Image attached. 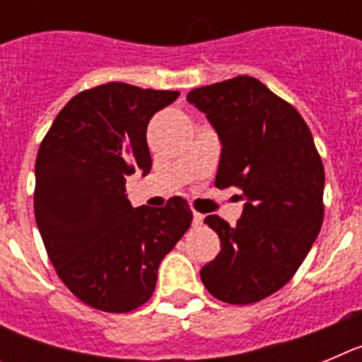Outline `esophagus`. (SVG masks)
<instances>
[{
  "mask_svg": "<svg viewBox=\"0 0 362 362\" xmlns=\"http://www.w3.org/2000/svg\"><path fill=\"white\" fill-rule=\"evenodd\" d=\"M203 219H204L203 214L194 212V219H192V223H194V226H199V225H203Z\"/></svg>",
  "mask_w": 362,
  "mask_h": 362,
  "instance_id": "obj_1",
  "label": "esophagus"
}]
</instances>
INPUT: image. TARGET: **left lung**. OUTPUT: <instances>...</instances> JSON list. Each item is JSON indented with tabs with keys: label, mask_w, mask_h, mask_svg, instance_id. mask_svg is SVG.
<instances>
[{
	"label": "left lung",
	"mask_w": 362,
	"mask_h": 362,
	"mask_svg": "<svg viewBox=\"0 0 362 362\" xmlns=\"http://www.w3.org/2000/svg\"><path fill=\"white\" fill-rule=\"evenodd\" d=\"M221 139L216 187L243 192L238 225L219 216L204 223L221 252L201 268L216 299L252 305L288 283L308 255L325 217V168L296 107L250 76L188 92Z\"/></svg>",
	"instance_id": "1"
}]
</instances>
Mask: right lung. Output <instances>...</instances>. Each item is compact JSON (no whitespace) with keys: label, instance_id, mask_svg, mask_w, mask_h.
Masks as SVG:
<instances>
[{"label":"right lung","instance_id":"right-lung-1","mask_svg":"<svg viewBox=\"0 0 362 362\" xmlns=\"http://www.w3.org/2000/svg\"><path fill=\"white\" fill-rule=\"evenodd\" d=\"M177 95L117 81L83 90L37 150L34 212L50 263L74 296L101 312L145 305L159 263L190 228L183 197L134 209L124 194L129 175L152 168L148 121Z\"/></svg>","mask_w":362,"mask_h":362}]
</instances>
